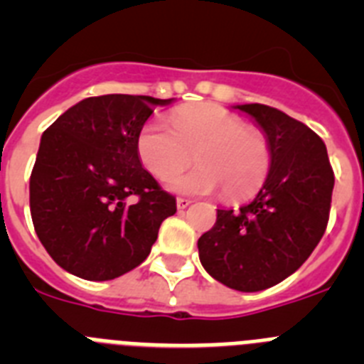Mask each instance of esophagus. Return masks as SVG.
<instances>
[{
    "label": "esophagus",
    "instance_id": "obj_1",
    "mask_svg": "<svg viewBox=\"0 0 364 364\" xmlns=\"http://www.w3.org/2000/svg\"><path fill=\"white\" fill-rule=\"evenodd\" d=\"M188 205H191V200H189V198H184V197H178V198H176V208H178L180 211L186 210Z\"/></svg>",
    "mask_w": 364,
    "mask_h": 364
}]
</instances>
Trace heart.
Here are the masks:
<instances>
[{
	"label": "heart",
	"mask_w": 364,
	"mask_h": 364,
	"mask_svg": "<svg viewBox=\"0 0 364 364\" xmlns=\"http://www.w3.org/2000/svg\"><path fill=\"white\" fill-rule=\"evenodd\" d=\"M140 162L159 178L188 165L198 167L167 180V188L189 195H210L218 188L226 200H244L264 184L272 147L264 133L217 105H193L176 111L171 129L159 122L142 127L136 140Z\"/></svg>",
	"instance_id": "b5f03b06"
}]
</instances>
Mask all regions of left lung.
I'll list each match as a JSON object with an SVG mask.
<instances>
[{
  "instance_id": "left-lung-1",
  "label": "left lung",
  "mask_w": 364,
  "mask_h": 364,
  "mask_svg": "<svg viewBox=\"0 0 364 364\" xmlns=\"http://www.w3.org/2000/svg\"><path fill=\"white\" fill-rule=\"evenodd\" d=\"M269 140L272 166L264 186L239 210H217V222L198 239L204 269L239 291L279 284L311 255L330 218L333 169L326 146L286 112L244 104Z\"/></svg>"
}]
</instances>
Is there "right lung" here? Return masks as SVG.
Listing matches in <instances>:
<instances>
[{
  "instance_id": "add662e5",
  "label": "right lung",
  "mask_w": 364,
  "mask_h": 364,
  "mask_svg": "<svg viewBox=\"0 0 364 364\" xmlns=\"http://www.w3.org/2000/svg\"><path fill=\"white\" fill-rule=\"evenodd\" d=\"M153 96H91L67 109L41 136L31 173L38 239L65 272L111 281L147 259L176 198L146 171L138 134Z\"/></svg>"
}]
</instances>
